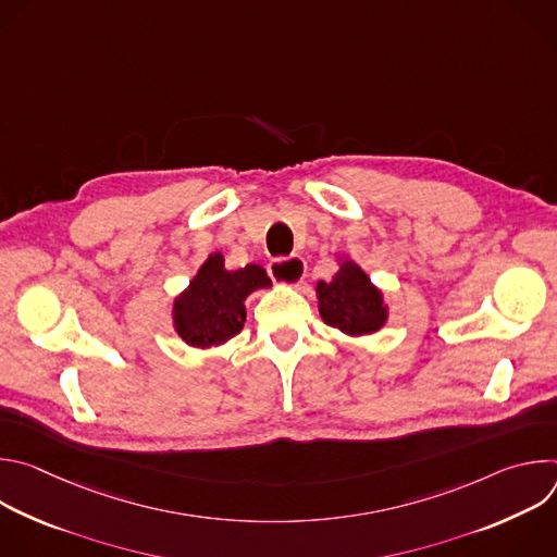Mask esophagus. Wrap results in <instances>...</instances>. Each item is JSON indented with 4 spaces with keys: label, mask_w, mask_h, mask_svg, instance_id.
Listing matches in <instances>:
<instances>
[{
    "label": "esophagus",
    "mask_w": 557,
    "mask_h": 557,
    "mask_svg": "<svg viewBox=\"0 0 557 557\" xmlns=\"http://www.w3.org/2000/svg\"><path fill=\"white\" fill-rule=\"evenodd\" d=\"M269 275L277 282V284H286V286H299L304 282L306 275V262L297 256L293 258H277L269 264Z\"/></svg>",
    "instance_id": "1"
}]
</instances>
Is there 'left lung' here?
<instances>
[{
    "instance_id": "1",
    "label": "left lung",
    "mask_w": 557,
    "mask_h": 557,
    "mask_svg": "<svg viewBox=\"0 0 557 557\" xmlns=\"http://www.w3.org/2000/svg\"><path fill=\"white\" fill-rule=\"evenodd\" d=\"M322 320L344 335L361 337L383 329L387 306L381 290L352 260H344L329 282H317Z\"/></svg>"
}]
</instances>
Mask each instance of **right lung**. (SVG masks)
<instances>
[{
	"instance_id": "obj_1",
	"label": "right lung",
	"mask_w": 557,
	"mask_h": 557,
	"mask_svg": "<svg viewBox=\"0 0 557 557\" xmlns=\"http://www.w3.org/2000/svg\"><path fill=\"white\" fill-rule=\"evenodd\" d=\"M271 286L267 271L258 264L226 271L222 253H211L189 286L174 299V329L194 348H211L243 331L247 320L245 299Z\"/></svg>"
}]
</instances>
